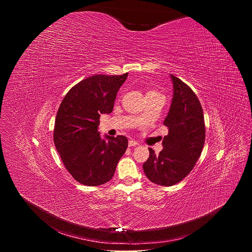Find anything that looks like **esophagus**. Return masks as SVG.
Returning <instances> with one entry per match:
<instances>
[{"instance_id": "1", "label": "esophagus", "mask_w": 252, "mask_h": 252, "mask_svg": "<svg viewBox=\"0 0 252 252\" xmlns=\"http://www.w3.org/2000/svg\"><path fill=\"white\" fill-rule=\"evenodd\" d=\"M138 143H137V141H135V140H133V139H130L129 141H128V147H135V146H137Z\"/></svg>"}]
</instances>
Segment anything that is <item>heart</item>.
Returning <instances> with one entry per match:
<instances>
[{"label":"heart","instance_id":"heart-1","mask_svg":"<svg viewBox=\"0 0 252 252\" xmlns=\"http://www.w3.org/2000/svg\"><path fill=\"white\" fill-rule=\"evenodd\" d=\"M148 94H158V93H156V92H150V93H148Z\"/></svg>","mask_w":252,"mask_h":252}]
</instances>
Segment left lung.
<instances>
[{"label":"left lung","mask_w":252,"mask_h":252,"mask_svg":"<svg viewBox=\"0 0 252 252\" xmlns=\"http://www.w3.org/2000/svg\"><path fill=\"white\" fill-rule=\"evenodd\" d=\"M173 94L163 125L168 133L163 137V150L142 164L143 171L156 185L171 187L192 170L201 155L205 140V126L201 104L193 91L182 80L170 75Z\"/></svg>","instance_id":"1"}]
</instances>
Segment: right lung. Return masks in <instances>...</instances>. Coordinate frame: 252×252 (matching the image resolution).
I'll use <instances>...</instances> for the list:
<instances>
[{
  "instance_id": "obj_1",
  "label": "right lung",
  "mask_w": 252,
  "mask_h": 252,
  "mask_svg": "<svg viewBox=\"0 0 252 252\" xmlns=\"http://www.w3.org/2000/svg\"><path fill=\"white\" fill-rule=\"evenodd\" d=\"M127 75L87 78L68 91L59 107L55 146L67 171L82 185L96 187L110 182L126 151V136L101 138L97 129L100 115L113 112Z\"/></svg>"
}]
</instances>
